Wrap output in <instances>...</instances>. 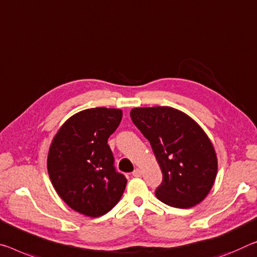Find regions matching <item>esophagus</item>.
I'll return each mask as SVG.
<instances>
[{
	"mask_svg": "<svg viewBox=\"0 0 257 257\" xmlns=\"http://www.w3.org/2000/svg\"><path fill=\"white\" fill-rule=\"evenodd\" d=\"M133 176H134V177H141V176H142V170L136 168V169L133 172Z\"/></svg>",
	"mask_w": 257,
	"mask_h": 257,
	"instance_id": "obj_1",
	"label": "esophagus"
}]
</instances>
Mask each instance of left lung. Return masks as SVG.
Listing matches in <instances>:
<instances>
[{
  "mask_svg": "<svg viewBox=\"0 0 257 257\" xmlns=\"http://www.w3.org/2000/svg\"><path fill=\"white\" fill-rule=\"evenodd\" d=\"M130 116L160 166L164 178L156 190L159 200L183 209L201 202L216 178L217 157L200 125L168 106L136 107Z\"/></svg>",
  "mask_w": 257,
  "mask_h": 257,
  "instance_id": "left-lung-1",
  "label": "left lung"
}]
</instances>
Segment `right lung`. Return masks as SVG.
Listing matches in <instances>:
<instances>
[{"instance_id": "right-lung-1", "label": "right lung", "mask_w": 257, "mask_h": 257, "mask_svg": "<svg viewBox=\"0 0 257 257\" xmlns=\"http://www.w3.org/2000/svg\"><path fill=\"white\" fill-rule=\"evenodd\" d=\"M122 111L96 107L74 114L60 127L48 153V173L56 192L72 209L99 217L119 202L127 185L114 168L108 137Z\"/></svg>"}]
</instances>
